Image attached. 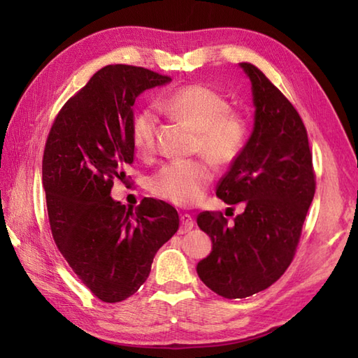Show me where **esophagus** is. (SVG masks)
<instances>
[{
	"label": "esophagus",
	"instance_id": "esophagus-1",
	"mask_svg": "<svg viewBox=\"0 0 358 358\" xmlns=\"http://www.w3.org/2000/svg\"><path fill=\"white\" fill-rule=\"evenodd\" d=\"M180 222H181V232L191 231L192 227H194V224H195L194 218L189 215V214H181L180 215Z\"/></svg>",
	"mask_w": 358,
	"mask_h": 358
}]
</instances>
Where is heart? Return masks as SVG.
<instances>
[{"label":"heart","instance_id":"heart-1","mask_svg":"<svg viewBox=\"0 0 358 358\" xmlns=\"http://www.w3.org/2000/svg\"><path fill=\"white\" fill-rule=\"evenodd\" d=\"M159 108L196 131V152L215 166H227L240 157L249 135V120L229 109L227 98L203 85H189L167 95ZM157 115L152 109L135 113L131 140L141 157H150L157 144ZM214 178L206 159H178L164 164L150 180V191L177 206H192L203 199Z\"/></svg>","mask_w":358,"mask_h":358}]
</instances>
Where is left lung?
Here are the masks:
<instances>
[{"instance_id": "1", "label": "left lung", "mask_w": 358, "mask_h": 358, "mask_svg": "<svg viewBox=\"0 0 358 358\" xmlns=\"http://www.w3.org/2000/svg\"><path fill=\"white\" fill-rule=\"evenodd\" d=\"M252 85L255 123L250 138L220 180L217 196L243 201L245 212L227 224L222 212L196 217L212 252L196 264L210 291L246 299L283 275L299 246L315 194L308 132L291 101L250 63H240Z\"/></svg>"}]
</instances>
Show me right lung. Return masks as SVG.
<instances>
[{
  "label": "right lung",
  "instance_id": "1",
  "mask_svg": "<svg viewBox=\"0 0 358 358\" xmlns=\"http://www.w3.org/2000/svg\"><path fill=\"white\" fill-rule=\"evenodd\" d=\"M171 77L110 64L66 101L43 155V186L52 237L96 299L118 303L146 281L157 250L178 231L169 203L144 199L135 210L110 196L134 163L132 106Z\"/></svg>",
  "mask_w": 358,
  "mask_h": 358
}]
</instances>
